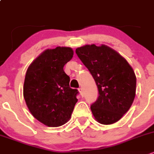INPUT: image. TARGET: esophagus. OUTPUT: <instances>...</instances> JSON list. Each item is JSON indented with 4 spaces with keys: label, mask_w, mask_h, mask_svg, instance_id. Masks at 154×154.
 Segmentation results:
<instances>
[{
    "label": "esophagus",
    "mask_w": 154,
    "mask_h": 154,
    "mask_svg": "<svg viewBox=\"0 0 154 154\" xmlns=\"http://www.w3.org/2000/svg\"><path fill=\"white\" fill-rule=\"evenodd\" d=\"M79 92H80V94H83V88H82V87H81V88H79Z\"/></svg>",
    "instance_id": "obj_1"
}]
</instances>
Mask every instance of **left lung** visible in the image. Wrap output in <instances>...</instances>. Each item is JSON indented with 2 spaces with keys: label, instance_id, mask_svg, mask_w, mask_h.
<instances>
[{
  "label": "left lung",
  "instance_id": "left-lung-1",
  "mask_svg": "<svg viewBox=\"0 0 154 154\" xmlns=\"http://www.w3.org/2000/svg\"><path fill=\"white\" fill-rule=\"evenodd\" d=\"M75 53L94 78L98 98L91 105L97 121L111 125L130 109L136 93V75L125 58L111 48L85 45Z\"/></svg>",
  "mask_w": 154,
  "mask_h": 154
}]
</instances>
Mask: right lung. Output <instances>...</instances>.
Here are the masks:
<instances>
[{"label": "right lung", "mask_w": 154, "mask_h": 154, "mask_svg": "<svg viewBox=\"0 0 154 154\" xmlns=\"http://www.w3.org/2000/svg\"><path fill=\"white\" fill-rule=\"evenodd\" d=\"M73 56L70 47L48 49L29 65L23 97L33 117L48 127H59L70 119L79 91L69 87L63 67Z\"/></svg>", "instance_id": "obj_1"}]
</instances>
